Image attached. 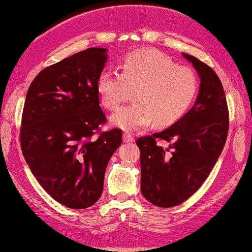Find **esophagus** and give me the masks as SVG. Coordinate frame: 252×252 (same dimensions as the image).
Instances as JSON below:
<instances>
[{"label": "esophagus", "mask_w": 252, "mask_h": 252, "mask_svg": "<svg viewBox=\"0 0 252 252\" xmlns=\"http://www.w3.org/2000/svg\"><path fill=\"white\" fill-rule=\"evenodd\" d=\"M123 140H124V142H125V143L134 142V136L130 133H124Z\"/></svg>", "instance_id": "obj_1"}]
</instances>
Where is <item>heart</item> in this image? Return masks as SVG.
I'll use <instances>...</instances> for the list:
<instances>
[{
  "instance_id": "1",
  "label": "heart",
  "mask_w": 252,
  "mask_h": 252,
  "mask_svg": "<svg viewBox=\"0 0 252 252\" xmlns=\"http://www.w3.org/2000/svg\"><path fill=\"white\" fill-rule=\"evenodd\" d=\"M133 104L111 116V124L132 130L171 125L187 112L198 92V78L192 68L178 65L158 50L142 49L127 55L123 71L105 68L97 78L102 105L113 111L132 96Z\"/></svg>"
}]
</instances>
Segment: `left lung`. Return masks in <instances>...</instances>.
Listing matches in <instances>:
<instances>
[{
  "label": "left lung",
  "instance_id": "8db88e82",
  "mask_svg": "<svg viewBox=\"0 0 252 252\" xmlns=\"http://www.w3.org/2000/svg\"><path fill=\"white\" fill-rule=\"evenodd\" d=\"M201 78L195 105L160 133L139 137L141 191L159 208H173L198 190L221 154L229 117L225 92L209 65L184 54ZM166 140V148L157 143Z\"/></svg>",
  "mask_w": 252,
  "mask_h": 252
}]
</instances>
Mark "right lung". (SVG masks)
Listing matches in <instances>:
<instances>
[{
	"mask_svg": "<svg viewBox=\"0 0 252 252\" xmlns=\"http://www.w3.org/2000/svg\"><path fill=\"white\" fill-rule=\"evenodd\" d=\"M105 48H88L43 68L27 91L20 127L26 163L42 188L64 206L86 209L101 197L105 168L123 141L106 123L97 78Z\"/></svg>",
	"mask_w": 252,
	"mask_h": 252,
	"instance_id": "obj_1",
	"label": "right lung"
}]
</instances>
